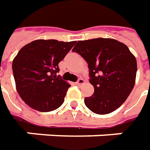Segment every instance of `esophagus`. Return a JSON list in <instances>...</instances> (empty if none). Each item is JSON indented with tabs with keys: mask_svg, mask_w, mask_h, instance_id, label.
<instances>
[{
	"mask_svg": "<svg viewBox=\"0 0 150 150\" xmlns=\"http://www.w3.org/2000/svg\"><path fill=\"white\" fill-rule=\"evenodd\" d=\"M83 83H84V80L83 79V78H79L78 81L76 82V84L78 85V86H79V85H82V84H83Z\"/></svg>",
	"mask_w": 150,
	"mask_h": 150,
	"instance_id": "esophagus-1",
	"label": "esophagus"
}]
</instances>
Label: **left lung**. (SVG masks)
<instances>
[{"label":"left lung","instance_id":"8db88e82","mask_svg":"<svg viewBox=\"0 0 150 150\" xmlns=\"http://www.w3.org/2000/svg\"><path fill=\"white\" fill-rule=\"evenodd\" d=\"M88 64L93 96L85 105L97 114L113 112L124 103L135 83L137 62L129 47L111 38L78 41L72 49Z\"/></svg>","mask_w":150,"mask_h":150}]
</instances>
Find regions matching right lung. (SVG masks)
<instances>
[{
    "label": "right lung",
    "mask_w": 150,
    "mask_h": 150,
    "mask_svg": "<svg viewBox=\"0 0 150 150\" xmlns=\"http://www.w3.org/2000/svg\"><path fill=\"white\" fill-rule=\"evenodd\" d=\"M76 43L57 40H35L18 52L12 62L17 93L39 112H50L63 103L71 86L57 76L58 63Z\"/></svg>",
    "instance_id": "obj_1"
}]
</instances>
